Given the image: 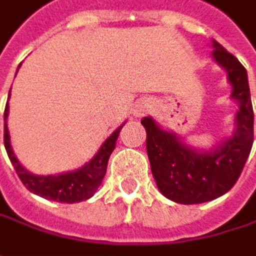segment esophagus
<instances>
[{
  "label": "esophagus",
  "mask_w": 256,
  "mask_h": 256,
  "mask_svg": "<svg viewBox=\"0 0 256 256\" xmlns=\"http://www.w3.org/2000/svg\"><path fill=\"white\" fill-rule=\"evenodd\" d=\"M150 102L148 101H142V102H139V104L134 106V116L136 117H140V116H144L145 112H148L150 111Z\"/></svg>",
  "instance_id": "34e87169"
}]
</instances>
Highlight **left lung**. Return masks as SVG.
<instances>
[{
    "instance_id": "8db88e82",
    "label": "left lung",
    "mask_w": 256,
    "mask_h": 256,
    "mask_svg": "<svg viewBox=\"0 0 256 256\" xmlns=\"http://www.w3.org/2000/svg\"><path fill=\"white\" fill-rule=\"evenodd\" d=\"M212 57L227 72L232 98L239 101L236 130L230 139L211 151H195L151 117L142 118L146 128V152L158 189L177 204L192 205L227 194L242 173L254 144V110L246 68L233 54L212 39Z\"/></svg>"
}]
</instances>
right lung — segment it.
<instances>
[{
	"label": "right lung",
	"instance_id": "obj_1",
	"mask_svg": "<svg viewBox=\"0 0 256 256\" xmlns=\"http://www.w3.org/2000/svg\"><path fill=\"white\" fill-rule=\"evenodd\" d=\"M7 116H8V102L6 105V111H4V122H6L4 123V146H6V151L8 154V158L12 161L16 173L20 177L22 183L28 188V190L45 199L66 202V204H74V202L86 200L90 196H94V194L100 188L106 173V164H108L110 155L116 148L117 138L120 134V130L124 126V123L112 132V134L102 144V146L95 154V156L80 168L58 176H35L18 162V160L16 158L12 152L8 128H7Z\"/></svg>",
	"mask_w": 256,
	"mask_h": 256
}]
</instances>
